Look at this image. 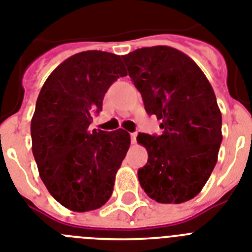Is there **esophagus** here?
<instances>
[{
  "label": "esophagus",
  "mask_w": 252,
  "mask_h": 252,
  "mask_svg": "<svg viewBox=\"0 0 252 252\" xmlns=\"http://www.w3.org/2000/svg\"><path fill=\"white\" fill-rule=\"evenodd\" d=\"M137 134H138V133H137V132L130 133V138H132V143H136V141H137Z\"/></svg>",
  "instance_id": "1"
}]
</instances>
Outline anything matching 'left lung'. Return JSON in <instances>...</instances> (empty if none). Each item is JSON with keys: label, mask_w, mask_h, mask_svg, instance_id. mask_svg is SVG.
<instances>
[{"label": "left lung", "mask_w": 252, "mask_h": 252, "mask_svg": "<svg viewBox=\"0 0 252 252\" xmlns=\"http://www.w3.org/2000/svg\"><path fill=\"white\" fill-rule=\"evenodd\" d=\"M122 59L147 114L161 120L160 136L137 137L149 154L139 185L161 204L188 201L208 182L223 139L214 90L197 64L173 47L138 48Z\"/></svg>", "instance_id": "1"}]
</instances>
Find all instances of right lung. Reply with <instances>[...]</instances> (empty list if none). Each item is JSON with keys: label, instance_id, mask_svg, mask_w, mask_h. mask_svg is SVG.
<instances>
[{"label": "right lung", "instance_id": "add662e5", "mask_svg": "<svg viewBox=\"0 0 252 252\" xmlns=\"http://www.w3.org/2000/svg\"><path fill=\"white\" fill-rule=\"evenodd\" d=\"M126 71L120 56L84 51L46 79L31 123L32 150L42 182L69 210L84 213L107 202L129 149L124 129L91 130L109 87Z\"/></svg>", "mask_w": 252, "mask_h": 252}]
</instances>
